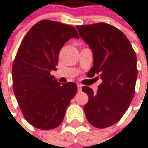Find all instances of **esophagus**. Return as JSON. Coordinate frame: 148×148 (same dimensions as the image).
Masks as SVG:
<instances>
[{"mask_svg":"<svg viewBox=\"0 0 148 148\" xmlns=\"http://www.w3.org/2000/svg\"><path fill=\"white\" fill-rule=\"evenodd\" d=\"M77 89H78V90H81V89H82V85L81 84H77Z\"/></svg>","mask_w":148,"mask_h":148,"instance_id":"34e87169","label":"esophagus"}]
</instances>
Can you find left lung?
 Instances as JSON below:
<instances>
[{
    "label": "left lung",
    "mask_w": 148,
    "mask_h": 148,
    "mask_svg": "<svg viewBox=\"0 0 148 148\" xmlns=\"http://www.w3.org/2000/svg\"><path fill=\"white\" fill-rule=\"evenodd\" d=\"M77 29L93 53V67L87 76L102 79L97 92L88 86L82 88L89 97L84 113L91 125L106 128L123 117L134 98L136 54L125 34L112 25L99 23Z\"/></svg>",
    "instance_id": "8db88e82"
}]
</instances>
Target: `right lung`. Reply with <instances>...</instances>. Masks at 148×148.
Wrapping results in <instances>:
<instances>
[{
  "label": "right lung",
  "mask_w": 148,
  "mask_h": 148,
  "mask_svg": "<svg viewBox=\"0 0 148 148\" xmlns=\"http://www.w3.org/2000/svg\"><path fill=\"white\" fill-rule=\"evenodd\" d=\"M72 37L79 38L73 26L42 20L29 30L17 50L12 67L14 93L23 117L36 128L58 127L77 91L75 83L61 84L50 74L57 70L62 47Z\"/></svg>",
  "instance_id": "add662e5"
}]
</instances>
